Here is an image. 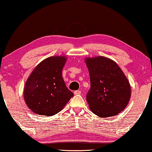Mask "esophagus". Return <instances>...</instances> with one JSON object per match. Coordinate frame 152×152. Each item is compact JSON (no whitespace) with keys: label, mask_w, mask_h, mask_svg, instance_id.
I'll return each mask as SVG.
<instances>
[{"label":"esophagus","mask_w":152,"mask_h":152,"mask_svg":"<svg viewBox=\"0 0 152 152\" xmlns=\"http://www.w3.org/2000/svg\"><path fill=\"white\" fill-rule=\"evenodd\" d=\"M74 94L75 95H80L81 94V91L80 90H77L74 91Z\"/></svg>","instance_id":"1"}]
</instances>
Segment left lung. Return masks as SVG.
<instances>
[{
    "mask_svg": "<svg viewBox=\"0 0 152 152\" xmlns=\"http://www.w3.org/2000/svg\"><path fill=\"white\" fill-rule=\"evenodd\" d=\"M91 88L86 95L89 108L101 118L118 115L131 97L129 82L117 64L109 58H86Z\"/></svg>",
    "mask_w": 152,
    "mask_h": 152,
    "instance_id": "1",
    "label": "left lung"
}]
</instances>
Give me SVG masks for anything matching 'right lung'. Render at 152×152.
<instances>
[{"instance_id": "right-lung-1", "label": "right lung", "mask_w": 152, "mask_h": 152, "mask_svg": "<svg viewBox=\"0 0 152 152\" xmlns=\"http://www.w3.org/2000/svg\"><path fill=\"white\" fill-rule=\"evenodd\" d=\"M63 56L50 57L36 66L26 81L23 95L29 109L39 115L52 116L61 111L73 93L66 87L62 69Z\"/></svg>"}]
</instances>
